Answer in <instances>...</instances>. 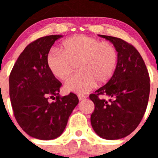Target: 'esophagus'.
<instances>
[{
    "instance_id": "1",
    "label": "esophagus",
    "mask_w": 158,
    "mask_h": 158,
    "mask_svg": "<svg viewBox=\"0 0 158 158\" xmlns=\"http://www.w3.org/2000/svg\"><path fill=\"white\" fill-rule=\"evenodd\" d=\"M78 98H79V99L80 100V101H82V100L86 98L87 96H86V95H78Z\"/></svg>"
}]
</instances>
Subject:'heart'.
I'll list each match as a JSON object with an SVG mask.
<instances>
[{"mask_svg":"<svg viewBox=\"0 0 158 158\" xmlns=\"http://www.w3.org/2000/svg\"><path fill=\"white\" fill-rule=\"evenodd\" d=\"M118 61L113 44L85 35H76L64 40L61 50L52 49L47 56L49 71L61 81H66L77 64L79 72L66 83L68 90L86 93L98 82L105 83L112 76Z\"/></svg>","mask_w":158,"mask_h":158,"instance_id":"heart-1","label":"heart"}]
</instances>
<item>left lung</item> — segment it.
<instances>
[{
	"mask_svg": "<svg viewBox=\"0 0 158 158\" xmlns=\"http://www.w3.org/2000/svg\"><path fill=\"white\" fill-rule=\"evenodd\" d=\"M112 43L118 52L114 74L105 85L89 95L95 105L91 124L101 138L115 140L130 135L141 122L150 94V77L138 51L120 38L98 35ZM108 95L109 101L98 98Z\"/></svg>",
	"mask_w": 158,
	"mask_h": 158,
	"instance_id": "8db88e82",
	"label": "left lung"
}]
</instances>
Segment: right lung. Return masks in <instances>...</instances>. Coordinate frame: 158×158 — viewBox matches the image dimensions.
Instances as JSON below:
<instances>
[{
  "instance_id": "obj_1",
  "label": "right lung",
  "mask_w": 158,
  "mask_h": 158,
  "mask_svg": "<svg viewBox=\"0 0 158 158\" xmlns=\"http://www.w3.org/2000/svg\"><path fill=\"white\" fill-rule=\"evenodd\" d=\"M62 36L50 35L30 43L19 56L9 76L14 117L20 128L37 139L51 140L61 135L79 103L77 95L72 92L60 96L62 83L47 66L51 47Z\"/></svg>"
}]
</instances>
